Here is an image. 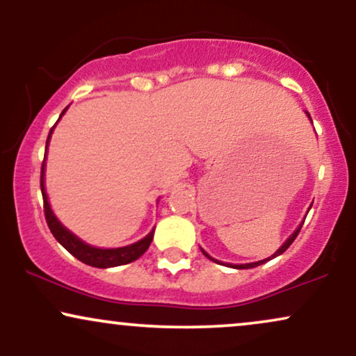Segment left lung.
Returning a JSON list of instances; mask_svg holds the SVG:
<instances>
[{
    "mask_svg": "<svg viewBox=\"0 0 356 356\" xmlns=\"http://www.w3.org/2000/svg\"><path fill=\"white\" fill-rule=\"evenodd\" d=\"M305 113H307V111H305ZM307 116H309V118H310V115H309V113H307ZM310 207H312V205H310ZM302 223H304V222H302ZM302 223H300V225H299V227H298V230H296L294 233H292V235H291L289 238H287V240L284 241V245H282V246H281V248H279V250L276 251V253H274V254L271 256V258H268V259H263V261H256V263H248V264H228V266H232V268H235V269H250V268H256V266H259V264L266 263V261H269V259H273V258H276V256H279V254H282V253H284V251H286L287 248H289V246L292 245V241H294V240H296V236H298V235H299L300 228H302ZM202 253H204V254H205V256H207V258H209V259H211V261H215V263H220V261H217V259H213V258H211V256H210V254H207L204 250H202Z\"/></svg>",
    "mask_w": 356,
    "mask_h": 356,
    "instance_id": "obj_1",
    "label": "left lung"
}]
</instances>
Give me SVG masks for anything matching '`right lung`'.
Returning <instances> with one entry per match:
<instances>
[{"label": "right lung", "mask_w": 356, "mask_h": 356, "mask_svg": "<svg viewBox=\"0 0 356 356\" xmlns=\"http://www.w3.org/2000/svg\"><path fill=\"white\" fill-rule=\"evenodd\" d=\"M65 111L67 108L62 111V115H64ZM52 131H54V126L51 128V133H49L47 141H46V154H47V145H49V139H51ZM44 168H46V156H44L42 169H40V192H42L46 222L49 225V230H51L54 238H56V240L60 243V245L64 246L72 256H75L79 261H82V263L93 268H115V266H121V264L133 263V261H136L139 256L146 253V250L149 248L152 241V236H154V230H152L149 235L143 238V240L133 243V245L123 246V248H111V250H103V248H95V246H90L85 241L80 240V238L75 236L74 233L67 230L64 225L58 222L56 215H54V211L51 210V205H49L46 187H44Z\"/></svg>", "instance_id": "obj_1"}]
</instances>
